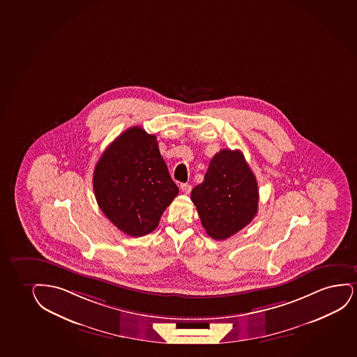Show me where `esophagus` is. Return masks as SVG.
<instances>
[{
	"label": "esophagus",
	"mask_w": 357,
	"mask_h": 357,
	"mask_svg": "<svg viewBox=\"0 0 357 357\" xmlns=\"http://www.w3.org/2000/svg\"><path fill=\"white\" fill-rule=\"evenodd\" d=\"M180 188L185 195H188L190 193V190H192V185H188V183H182Z\"/></svg>",
	"instance_id": "obj_1"
}]
</instances>
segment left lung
Instances as JSON below:
<instances>
[{"label":"left lung","instance_id":"8db88e82","mask_svg":"<svg viewBox=\"0 0 357 357\" xmlns=\"http://www.w3.org/2000/svg\"><path fill=\"white\" fill-rule=\"evenodd\" d=\"M190 199L213 239L225 240L248 226L258 211L256 176L240 151L221 149L213 155Z\"/></svg>","mask_w":357,"mask_h":357}]
</instances>
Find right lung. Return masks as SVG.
<instances>
[{
  "mask_svg": "<svg viewBox=\"0 0 357 357\" xmlns=\"http://www.w3.org/2000/svg\"><path fill=\"white\" fill-rule=\"evenodd\" d=\"M93 188L105 216L130 236L153 231L178 195L157 137L140 127L124 131L105 149L95 165Z\"/></svg>",
  "mask_w": 357,
  "mask_h": 357,
  "instance_id": "obj_1",
  "label": "right lung"
}]
</instances>
